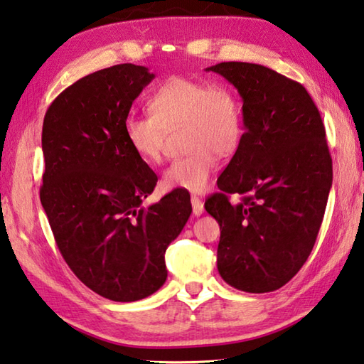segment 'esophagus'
Segmentation results:
<instances>
[{
  "label": "esophagus",
  "mask_w": 364,
  "mask_h": 364,
  "mask_svg": "<svg viewBox=\"0 0 364 364\" xmlns=\"http://www.w3.org/2000/svg\"><path fill=\"white\" fill-rule=\"evenodd\" d=\"M191 208H193V214L196 217L201 215L204 212V204L200 198H196V196H191Z\"/></svg>",
  "instance_id": "1"
}]
</instances>
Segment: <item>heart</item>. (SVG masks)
<instances>
[{"instance_id":"b5f03b06","label":"heart","mask_w":364,"mask_h":364,"mask_svg":"<svg viewBox=\"0 0 364 364\" xmlns=\"http://www.w3.org/2000/svg\"><path fill=\"white\" fill-rule=\"evenodd\" d=\"M149 117L129 115L123 123L125 138L142 161L163 160L166 133L183 127L190 152L164 169V190L201 193L209 187L217 154L231 155L242 136V107L236 93L225 84H208L188 77H171L150 97Z\"/></svg>"}]
</instances>
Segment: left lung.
<instances>
[{"instance_id": "obj_1", "label": "left lung", "mask_w": 364, "mask_h": 364, "mask_svg": "<svg viewBox=\"0 0 364 364\" xmlns=\"http://www.w3.org/2000/svg\"><path fill=\"white\" fill-rule=\"evenodd\" d=\"M214 71L242 98L244 134L204 203L220 225L226 284L267 293L293 279L314 249L333 183L320 112L306 88L269 68L223 61ZM242 196L237 203L229 195Z\"/></svg>"}]
</instances>
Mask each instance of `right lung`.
<instances>
[{
    "label": "right lung",
    "instance_id": "add662e5",
    "mask_svg": "<svg viewBox=\"0 0 364 364\" xmlns=\"http://www.w3.org/2000/svg\"><path fill=\"white\" fill-rule=\"evenodd\" d=\"M154 77L132 63L88 74L53 100L43 125L39 195L55 242L82 284L119 303L166 282L164 252L191 214L182 190L142 205L159 179L129 147L123 123Z\"/></svg>",
    "mask_w": 364,
    "mask_h": 364
}]
</instances>
